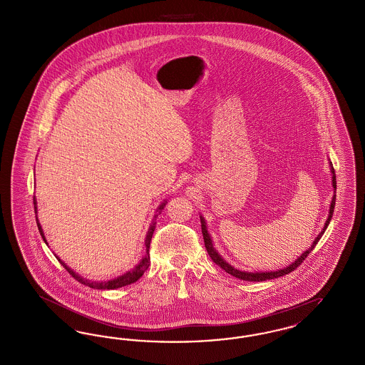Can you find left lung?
Instances as JSON below:
<instances>
[{
  "instance_id": "1",
  "label": "left lung",
  "mask_w": 365,
  "mask_h": 365,
  "mask_svg": "<svg viewBox=\"0 0 365 365\" xmlns=\"http://www.w3.org/2000/svg\"><path fill=\"white\" fill-rule=\"evenodd\" d=\"M330 167L331 174H332V187H334V190H336L335 171H334L331 163ZM334 207H335V194L332 195V200H331L330 212H329V217H327V220H326V223H324V227H323V230L320 231V234L314 238V241H313L311 247H309L308 250H305V252H304L297 260L293 261L290 265H287V267H284V268H280V269H277V271H265V272H262V271H261V272H256V271H255V272L241 271V269L234 268L231 264H228V262L219 255V252L215 249L213 242H212V238H210V235H209L205 219H204L202 216H200V219H201V228H202V235H204V242H205V247H207L209 257L212 259V261H213L215 264H217L220 268H223L227 274H230V275H232V277H235V278L247 280V282H262V280H268V279H275L279 278V277H283V275H287V274H290L292 271H294L295 268H297L302 261L305 260V259L308 257V255L314 249L316 243L319 242V240H320L322 235L324 234L326 228L330 225L331 217H332V213H334Z\"/></svg>"
}]
</instances>
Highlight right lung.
I'll return each mask as SVG.
<instances>
[{"mask_svg": "<svg viewBox=\"0 0 365 365\" xmlns=\"http://www.w3.org/2000/svg\"><path fill=\"white\" fill-rule=\"evenodd\" d=\"M165 204H167V201H164V202H161V205L157 208V212L160 213L164 207H165ZM34 209H35V215H36V200H35L34 197ZM36 217V216H35ZM157 215L155 216V219H153V222H152V225L149 227V230H148V232H146V238H145V247H146V255L142 257V260L139 261L138 264L135 265V268L134 269H131V271H127L125 274H123L120 277H118V278L110 279V280H103V282H93V280H88V279H85L83 277H81L79 274H76L73 269H71L70 267L64 262V261L60 260L56 255V259L61 262V265L70 272L71 275L73 277V278L76 279L78 282H81L82 284H85V286H88V287H91V289H97V290H112V289H119V287H123V286H128V284H131V283H134V282H137L142 275H143V272L149 268V264H150V257H149V247H150V241H152V237H153V232H155V228H156V220ZM36 225H38V230H39V232H41V235H42V238H43V241L45 243L48 245L46 242V238H45V234H43V230H42V227L39 225V220H38V217H36Z\"/></svg>", "mask_w": 365, "mask_h": 365, "instance_id": "add662e5", "label": "right lung"}]
</instances>
